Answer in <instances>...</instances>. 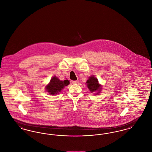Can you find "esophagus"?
<instances>
[{
  "instance_id": "obj_1",
  "label": "esophagus",
  "mask_w": 152,
  "mask_h": 152,
  "mask_svg": "<svg viewBox=\"0 0 152 152\" xmlns=\"http://www.w3.org/2000/svg\"><path fill=\"white\" fill-rule=\"evenodd\" d=\"M72 84H77L79 83V80H75L72 81Z\"/></svg>"
}]
</instances>
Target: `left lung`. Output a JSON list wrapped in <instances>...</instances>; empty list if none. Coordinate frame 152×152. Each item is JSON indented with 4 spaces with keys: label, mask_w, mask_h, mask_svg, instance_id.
<instances>
[{
    "label": "left lung",
    "mask_w": 152,
    "mask_h": 152,
    "mask_svg": "<svg viewBox=\"0 0 152 152\" xmlns=\"http://www.w3.org/2000/svg\"><path fill=\"white\" fill-rule=\"evenodd\" d=\"M87 86L91 92L100 91L101 86L99 84L98 80L94 76H91L87 80ZM100 92H98L99 93Z\"/></svg>",
    "instance_id": "8db88e82"
}]
</instances>
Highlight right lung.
<instances>
[{
	"label": "right lung",
	"mask_w": 152,
	"mask_h": 152,
	"mask_svg": "<svg viewBox=\"0 0 152 152\" xmlns=\"http://www.w3.org/2000/svg\"><path fill=\"white\" fill-rule=\"evenodd\" d=\"M68 84H69V81L68 80L61 81L58 77L54 76L51 79L50 84L46 86V90L52 95H55Z\"/></svg>",
	"instance_id": "1"
}]
</instances>
